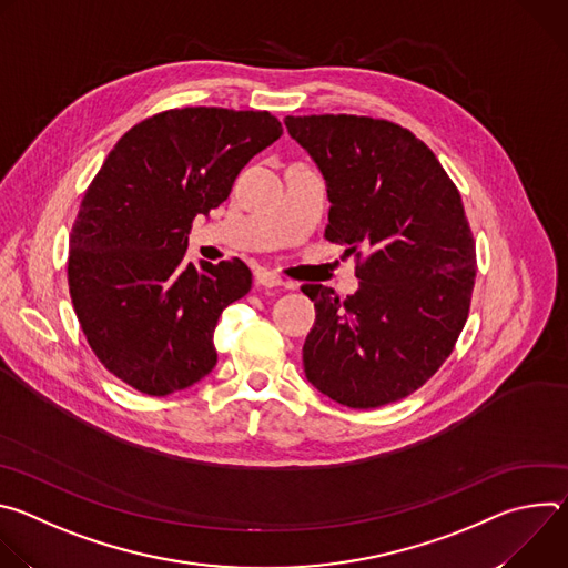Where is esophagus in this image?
<instances>
[{"label": "esophagus", "mask_w": 568, "mask_h": 568, "mask_svg": "<svg viewBox=\"0 0 568 568\" xmlns=\"http://www.w3.org/2000/svg\"><path fill=\"white\" fill-rule=\"evenodd\" d=\"M256 281H258V285H263V287H292L290 283H285L278 274H274V272H267V270H261L258 274H256Z\"/></svg>", "instance_id": "esophagus-1"}]
</instances>
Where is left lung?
<instances>
[{"label":"left lung","instance_id":"left-lung-1","mask_svg":"<svg viewBox=\"0 0 568 568\" xmlns=\"http://www.w3.org/2000/svg\"><path fill=\"white\" fill-rule=\"evenodd\" d=\"M285 125L326 180V240L348 245L359 278L344 301L326 285L301 287L316 310L305 377L351 409L397 402L443 366L467 321L476 247L460 193L397 123L312 114Z\"/></svg>","mask_w":568,"mask_h":568}]
</instances>
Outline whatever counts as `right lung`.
<instances>
[{
  "instance_id": "1",
  "label": "right lung",
  "mask_w": 568,
  "mask_h": 568,
  "mask_svg": "<svg viewBox=\"0 0 568 568\" xmlns=\"http://www.w3.org/2000/svg\"><path fill=\"white\" fill-rule=\"evenodd\" d=\"M281 134L270 112L182 108L136 123L108 154L71 226L67 278L88 344L121 382L161 397L213 371L217 318L252 272L237 258L184 265L189 233Z\"/></svg>"
}]
</instances>
